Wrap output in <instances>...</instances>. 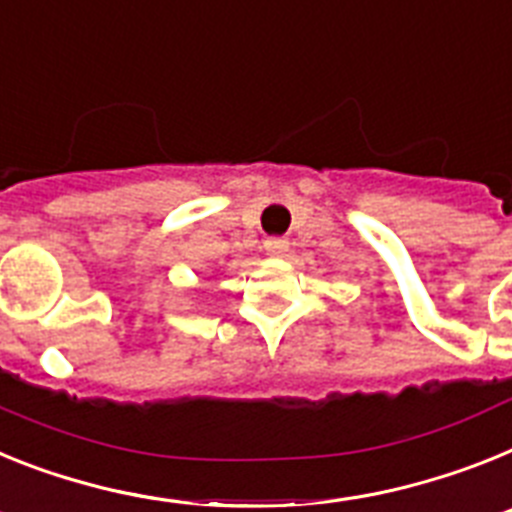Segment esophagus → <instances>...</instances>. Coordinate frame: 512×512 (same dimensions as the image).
<instances>
[{
    "label": "esophagus",
    "mask_w": 512,
    "mask_h": 512,
    "mask_svg": "<svg viewBox=\"0 0 512 512\" xmlns=\"http://www.w3.org/2000/svg\"><path fill=\"white\" fill-rule=\"evenodd\" d=\"M262 244H265V252H268V255H286L288 252L286 237H268Z\"/></svg>",
    "instance_id": "1"
}]
</instances>
